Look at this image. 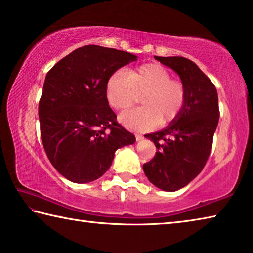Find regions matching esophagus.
Instances as JSON below:
<instances>
[{
  "label": "esophagus",
  "instance_id": "obj_1",
  "mask_svg": "<svg viewBox=\"0 0 253 253\" xmlns=\"http://www.w3.org/2000/svg\"><path fill=\"white\" fill-rule=\"evenodd\" d=\"M142 139H143V136L141 134H135V140H136V141H141Z\"/></svg>",
  "mask_w": 253,
  "mask_h": 253
}]
</instances>
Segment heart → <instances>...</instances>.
Here are the masks:
<instances>
[{
	"label": "heart",
	"instance_id": "heart-1",
	"mask_svg": "<svg viewBox=\"0 0 253 253\" xmlns=\"http://www.w3.org/2000/svg\"><path fill=\"white\" fill-rule=\"evenodd\" d=\"M142 94L143 107L124 112L119 118L131 131H149L161 120L171 122L183 110L186 99L184 85L172 80L170 72L159 64H146L127 73L117 70L106 82V99L118 111L130 109Z\"/></svg>",
	"mask_w": 253,
	"mask_h": 253
}]
</instances>
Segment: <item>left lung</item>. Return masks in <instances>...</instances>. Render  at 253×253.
Here are the masks:
<instances>
[{"label": "left lung", "instance_id": "left-lung-1", "mask_svg": "<svg viewBox=\"0 0 253 253\" xmlns=\"http://www.w3.org/2000/svg\"><path fill=\"white\" fill-rule=\"evenodd\" d=\"M155 59L178 74L186 99L179 115L168 126L144 135L158 151L143 165V171L156 187L176 192L188 185L209 159L220 119L218 97L213 83L192 60L158 56Z\"/></svg>", "mask_w": 253, "mask_h": 253}]
</instances>
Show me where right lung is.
<instances>
[{
    "instance_id": "obj_1",
    "label": "right lung",
    "mask_w": 253,
    "mask_h": 253,
    "mask_svg": "<svg viewBox=\"0 0 253 253\" xmlns=\"http://www.w3.org/2000/svg\"><path fill=\"white\" fill-rule=\"evenodd\" d=\"M135 60L130 52L89 44L70 52L45 76L39 102L41 140L56 170L73 183L98 179L115 151L135 142L117 122L105 95L112 74Z\"/></svg>"
}]
</instances>
